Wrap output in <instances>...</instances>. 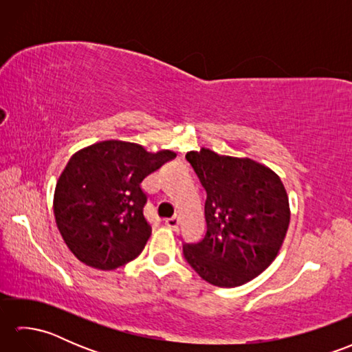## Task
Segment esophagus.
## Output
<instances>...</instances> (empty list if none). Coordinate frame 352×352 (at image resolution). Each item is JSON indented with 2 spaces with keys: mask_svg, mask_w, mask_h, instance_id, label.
<instances>
[{
  "mask_svg": "<svg viewBox=\"0 0 352 352\" xmlns=\"http://www.w3.org/2000/svg\"><path fill=\"white\" fill-rule=\"evenodd\" d=\"M164 223H166V227H169L170 230H178V227H180V218H178V216H175V218H169L164 221Z\"/></svg>",
  "mask_w": 352,
  "mask_h": 352,
  "instance_id": "obj_1",
  "label": "esophagus"
}]
</instances>
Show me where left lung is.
I'll use <instances>...</instances> for the list:
<instances>
[{"label": "left lung", "instance_id": "left-lung-1", "mask_svg": "<svg viewBox=\"0 0 352 352\" xmlns=\"http://www.w3.org/2000/svg\"><path fill=\"white\" fill-rule=\"evenodd\" d=\"M186 159L207 192V233L184 243L188 263L207 283L236 287L272 263L286 237L287 192L274 170L251 159L219 155L207 148Z\"/></svg>", "mask_w": 352, "mask_h": 352}]
</instances>
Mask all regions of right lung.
Listing matches in <instances>:
<instances>
[{"label": "right lung", "mask_w": 352, "mask_h": 352, "mask_svg": "<svg viewBox=\"0 0 352 352\" xmlns=\"http://www.w3.org/2000/svg\"><path fill=\"white\" fill-rule=\"evenodd\" d=\"M175 153H148L131 142L104 140L74 154L58 178L54 216L80 261L110 271L136 258L151 236L140 183Z\"/></svg>", "instance_id": "add662e5"}]
</instances>
